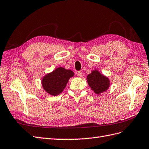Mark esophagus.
Here are the masks:
<instances>
[{
    "instance_id": "1",
    "label": "esophagus",
    "mask_w": 149,
    "mask_h": 149,
    "mask_svg": "<svg viewBox=\"0 0 149 149\" xmlns=\"http://www.w3.org/2000/svg\"><path fill=\"white\" fill-rule=\"evenodd\" d=\"M77 75H78V77H81L82 76V72L78 71V72H77Z\"/></svg>"
}]
</instances>
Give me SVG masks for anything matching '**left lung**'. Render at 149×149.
<instances>
[{
  "label": "left lung",
  "mask_w": 149,
  "mask_h": 149,
  "mask_svg": "<svg viewBox=\"0 0 149 149\" xmlns=\"http://www.w3.org/2000/svg\"><path fill=\"white\" fill-rule=\"evenodd\" d=\"M88 86L97 94L107 91L110 85V81L107 77L100 74L97 70L92 71L87 76Z\"/></svg>",
  "instance_id": "8db88e82"
}]
</instances>
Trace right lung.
<instances>
[{"mask_svg": "<svg viewBox=\"0 0 149 149\" xmlns=\"http://www.w3.org/2000/svg\"><path fill=\"white\" fill-rule=\"evenodd\" d=\"M73 76L72 70L59 67L45 76L42 80V86L47 92L56 96L64 90L68 80Z\"/></svg>", "mask_w": 149, "mask_h": 149, "instance_id": "add662e5", "label": "right lung"}]
</instances>
